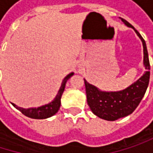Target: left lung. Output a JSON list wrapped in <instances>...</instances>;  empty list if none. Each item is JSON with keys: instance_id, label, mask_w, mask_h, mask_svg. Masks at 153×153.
<instances>
[{"instance_id": "obj_1", "label": "left lung", "mask_w": 153, "mask_h": 153, "mask_svg": "<svg viewBox=\"0 0 153 153\" xmlns=\"http://www.w3.org/2000/svg\"><path fill=\"white\" fill-rule=\"evenodd\" d=\"M126 25L132 27L141 39L143 46V64L148 70L135 83L119 92H102L84 79L87 102L94 114L106 120H116L131 114L143 99L150 80V62L144 40L127 20L121 18Z\"/></svg>"}]
</instances>
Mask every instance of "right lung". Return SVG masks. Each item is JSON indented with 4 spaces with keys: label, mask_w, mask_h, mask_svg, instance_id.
Instances as JSON below:
<instances>
[{
    "label": "right lung",
    "mask_w": 153,
    "mask_h": 153,
    "mask_svg": "<svg viewBox=\"0 0 153 153\" xmlns=\"http://www.w3.org/2000/svg\"><path fill=\"white\" fill-rule=\"evenodd\" d=\"M74 75V74H70L67 76L65 77L62 82V85L60 87V89L56 95V97H55V99L53 100V102L49 103L48 105H43V106L38 107V108H28V109H24L21 107H17L16 105L12 104L13 106H15L17 110H19L24 115L32 118V119H47L49 118L51 116H53L54 114H56L57 112V111L59 110L60 105H61V97L62 94L65 90V87L66 84V81Z\"/></svg>",
    "instance_id": "obj_1"
}]
</instances>
